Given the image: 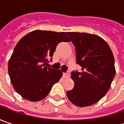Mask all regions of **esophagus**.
I'll list each match as a JSON object with an SVG mask.
<instances>
[{"label": "esophagus", "instance_id": "1", "mask_svg": "<svg viewBox=\"0 0 124 124\" xmlns=\"http://www.w3.org/2000/svg\"><path fill=\"white\" fill-rule=\"evenodd\" d=\"M70 72H64V73L63 74V76L64 77H70Z\"/></svg>", "mask_w": 124, "mask_h": 124}]
</instances>
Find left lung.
I'll use <instances>...</instances> for the list:
<instances>
[{
    "instance_id": "left-lung-1",
    "label": "left lung",
    "mask_w": 124,
    "mask_h": 124,
    "mask_svg": "<svg viewBox=\"0 0 124 124\" xmlns=\"http://www.w3.org/2000/svg\"><path fill=\"white\" fill-rule=\"evenodd\" d=\"M75 46L77 63L81 72H72V90L67 92L70 101L85 107L98 102L107 93L115 75L112 50L100 36L88 33L66 32Z\"/></svg>"
}]
</instances>
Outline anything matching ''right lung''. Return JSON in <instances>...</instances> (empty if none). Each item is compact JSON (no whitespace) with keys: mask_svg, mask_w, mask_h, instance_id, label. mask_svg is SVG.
Instances as JSON below:
<instances>
[{"mask_svg":"<svg viewBox=\"0 0 124 124\" xmlns=\"http://www.w3.org/2000/svg\"><path fill=\"white\" fill-rule=\"evenodd\" d=\"M65 32L34 30L23 36L14 47L8 73L15 91L31 101L43 99L62 77L61 70L47 68L56 45L69 42Z\"/></svg>","mask_w":124,"mask_h":124,"instance_id":"1","label":"right lung"}]
</instances>
